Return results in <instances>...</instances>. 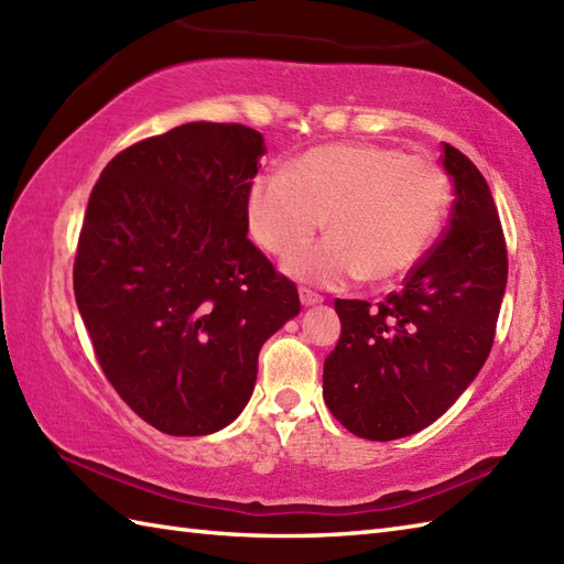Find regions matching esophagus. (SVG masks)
Returning a JSON list of instances; mask_svg holds the SVG:
<instances>
[{"instance_id": "esophagus-1", "label": "esophagus", "mask_w": 564, "mask_h": 564, "mask_svg": "<svg viewBox=\"0 0 564 564\" xmlns=\"http://www.w3.org/2000/svg\"><path fill=\"white\" fill-rule=\"evenodd\" d=\"M322 301H325V297H322L319 293L310 291V289H301V303H303L305 307H310V305H317V303H322Z\"/></svg>"}]
</instances>
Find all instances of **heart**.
<instances>
[{
	"instance_id": "obj_1",
	"label": "heart",
	"mask_w": 564,
	"mask_h": 564,
	"mask_svg": "<svg viewBox=\"0 0 564 564\" xmlns=\"http://www.w3.org/2000/svg\"><path fill=\"white\" fill-rule=\"evenodd\" d=\"M448 206V178L436 162L376 142L307 150L289 170L249 186L247 227L273 257L304 248L330 215L333 237L285 269L337 289L356 279L390 283L424 259Z\"/></svg>"
}]
</instances>
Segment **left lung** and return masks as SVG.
Masks as SVG:
<instances>
[{
  "label": "left lung",
  "instance_id": "obj_1",
  "mask_svg": "<svg viewBox=\"0 0 564 564\" xmlns=\"http://www.w3.org/2000/svg\"><path fill=\"white\" fill-rule=\"evenodd\" d=\"M455 200L443 237L386 301H334L341 337L322 394L351 434L392 441L448 410L480 373L507 289V239L480 170L443 142Z\"/></svg>",
  "mask_w": 564,
  "mask_h": 564
}]
</instances>
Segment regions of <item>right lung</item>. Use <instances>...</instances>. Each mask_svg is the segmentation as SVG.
<instances>
[{"mask_svg":"<svg viewBox=\"0 0 564 564\" xmlns=\"http://www.w3.org/2000/svg\"><path fill=\"white\" fill-rule=\"evenodd\" d=\"M263 138L186 123L104 166L84 215L75 297L106 380L170 436L245 410L263 341L301 313L295 283L247 237Z\"/></svg>","mask_w":564,"mask_h":564,"instance_id":"right-lung-1","label":"right lung"}]
</instances>
